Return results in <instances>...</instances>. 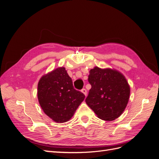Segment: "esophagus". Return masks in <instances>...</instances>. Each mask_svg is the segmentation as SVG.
I'll list each match as a JSON object with an SVG mask.
<instances>
[{"label":"esophagus","instance_id":"1","mask_svg":"<svg viewBox=\"0 0 159 159\" xmlns=\"http://www.w3.org/2000/svg\"><path fill=\"white\" fill-rule=\"evenodd\" d=\"M81 92H82V93H83L85 96L87 95V90H86L85 89H84H84H82L81 90Z\"/></svg>","mask_w":159,"mask_h":159}]
</instances>
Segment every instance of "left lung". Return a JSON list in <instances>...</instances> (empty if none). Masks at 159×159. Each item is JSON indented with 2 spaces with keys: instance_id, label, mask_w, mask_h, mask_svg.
<instances>
[{
  "instance_id": "1",
  "label": "left lung",
  "mask_w": 159,
  "mask_h": 159,
  "mask_svg": "<svg viewBox=\"0 0 159 159\" xmlns=\"http://www.w3.org/2000/svg\"><path fill=\"white\" fill-rule=\"evenodd\" d=\"M88 81L91 85L85 102L98 117L105 121L118 118L125 109L130 87L125 76L110 68L95 67L89 71Z\"/></svg>"
}]
</instances>
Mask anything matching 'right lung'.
<instances>
[{
  "label": "right lung",
  "instance_id": "obj_1",
  "mask_svg": "<svg viewBox=\"0 0 159 159\" xmlns=\"http://www.w3.org/2000/svg\"><path fill=\"white\" fill-rule=\"evenodd\" d=\"M37 94L42 110L57 123L70 119L85 98L83 93L74 89L64 67L42 77L38 84Z\"/></svg>",
  "mask_w": 159,
  "mask_h": 159
}]
</instances>
